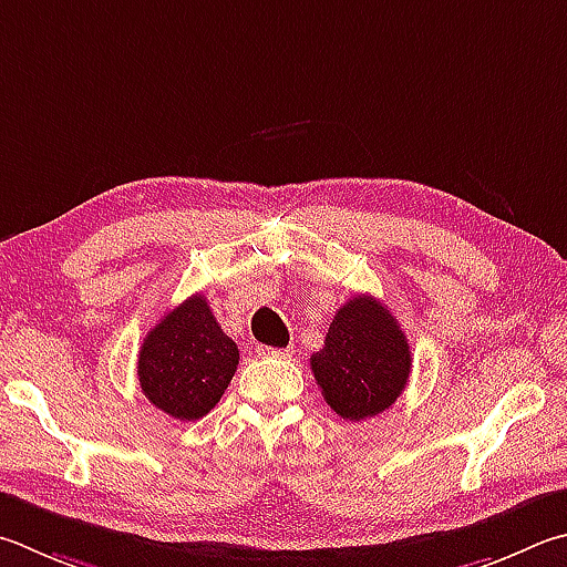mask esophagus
<instances>
[{
    "instance_id": "esophagus-1",
    "label": "esophagus",
    "mask_w": 567,
    "mask_h": 567,
    "mask_svg": "<svg viewBox=\"0 0 567 567\" xmlns=\"http://www.w3.org/2000/svg\"><path fill=\"white\" fill-rule=\"evenodd\" d=\"M257 354L260 357H277V359H290L295 352L290 347L285 349H277V347H265V344H257Z\"/></svg>"
}]
</instances>
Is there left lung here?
<instances>
[{"label": "left lung", "mask_w": 567, "mask_h": 567, "mask_svg": "<svg viewBox=\"0 0 567 567\" xmlns=\"http://www.w3.org/2000/svg\"><path fill=\"white\" fill-rule=\"evenodd\" d=\"M310 367L327 404L347 421H364L404 391L411 349L394 315L377 297L357 295L337 310Z\"/></svg>", "instance_id": "8db88e82"}]
</instances>
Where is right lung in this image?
I'll return each instance as SVG.
<instances>
[{
	"mask_svg": "<svg viewBox=\"0 0 567 567\" xmlns=\"http://www.w3.org/2000/svg\"><path fill=\"white\" fill-rule=\"evenodd\" d=\"M238 359V344L223 332L205 297L193 295L143 339L138 384L163 414L195 421L218 404Z\"/></svg>",
	"mask_w": 567,
	"mask_h": 567,
	"instance_id": "obj_1",
	"label": "right lung"
}]
</instances>
